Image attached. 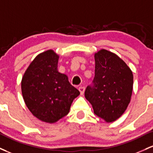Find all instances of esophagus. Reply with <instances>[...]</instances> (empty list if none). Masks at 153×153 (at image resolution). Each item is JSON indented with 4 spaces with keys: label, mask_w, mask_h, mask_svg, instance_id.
<instances>
[{
    "label": "esophagus",
    "mask_w": 153,
    "mask_h": 153,
    "mask_svg": "<svg viewBox=\"0 0 153 153\" xmlns=\"http://www.w3.org/2000/svg\"><path fill=\"white\" fill-rule=\"evenodd\" d=\"M79 90L80 92V94L82 95L84 93H85V88L84 87H80L79 88Z\"/></svg>",
    "instance_id": "34e87169"
}]
</instances>
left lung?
Returning a JSON list of instances; mask_svg holds the SVG:
<instances>
[{
    "instance_id": "left-lung-1",
    "label": "left lung",
    "mask_w": 153,
    "mask_h": 153,
    "mask_svg": "<svg viewBox=\"0 0 153 153\" xmlns=\"http://www.w3.org/2000/svg\"><path fill=\"white\" fill-rule=\"evenodd\" d=\"M94 86L86 88V99L94 113L105 122L117 120L131 101L134 76L131 70L116 54L105 49L95 53Z\"/></svg>"
}]
</instances>
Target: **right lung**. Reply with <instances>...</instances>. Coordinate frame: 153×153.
Returning <instances> with one entry per match:
<instances>
[{
	"label": "right lung",
	"mask_w": 153,
	"mask_h": 153,
	"mask_svg": "<svg viewBox=\"0 0 153 153\" xmlns=\"http://www.w3.org/2000/svg\"><path fill=\"white\" fill-rule=\"evenodd\" d=\"M59 56L53 50L37 55L22 76L24 100L35 117L54 123L69 113L79 91L68 82L67 75L58 70Z\"/></svg>",
	"instance_id": "add662e5"
}]
</instances>
